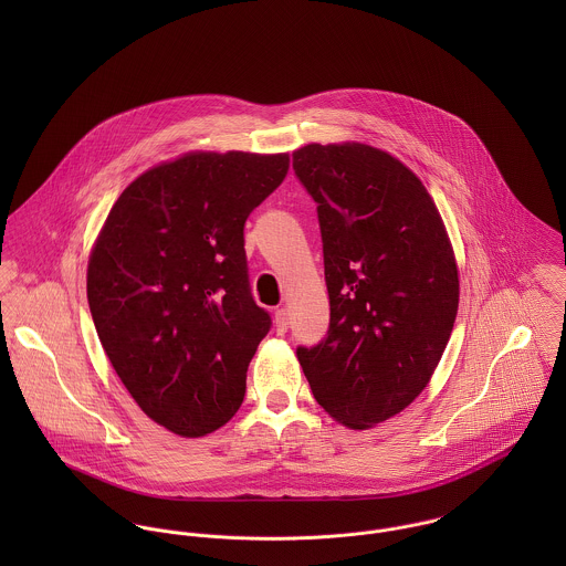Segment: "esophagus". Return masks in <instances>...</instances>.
Wrapping results in <instances>:
<instances>
[{"label":"esophagus","mask_w":566,"mask_h":566,"mask_svg":"<svg viewBox=\"0 0 566 566\" xmlns=\"http://www.w3.org/2000/svg\"><path fill=\"white\" fill-rule=\"evenodd\" d=\"M274 326H276V333H285V331H287V326H290V314H287L285 307H283V310H276V314H274Z\"/></svg>","instance_id":"esophagus-1"}]
</instances>
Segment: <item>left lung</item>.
Masks as SVG:
<instances>
[{
    "mask_svg": "<svg viewBox=\"0 0 566 566\" xmlns=\"http://www.w3.org/2000/svg\"><path fill=\"white\" fill-rule=\"evenodd\" d=\"M294 169L318 202L331 323L298 361L324 411L370 429L431 381L460 305L442 216L420 178L359 142L307 144Z\"/></svg>",
    "mask_w": 566,
    "mask_h": 566,
    "instance_id": "left-lung-1",
    "label": "left lung"
}]
</instances>
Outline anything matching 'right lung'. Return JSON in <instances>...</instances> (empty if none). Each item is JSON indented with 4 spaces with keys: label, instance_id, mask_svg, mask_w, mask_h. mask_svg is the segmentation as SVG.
<instances>
[{
    "label": "right lung",
    "instance_id": "obj_1",
    "mask_svg": "<svg viewBox=\"0 0 566 566\" xmlns=\"http://www.w3.org/2000/svg\"><path fill=\"white\" fill-rule=\"evenodd\" d=\"M290 155L193 150L137 176L108 211L86 298L117 377L167 431L207 436L245 395L270 316L250 296L243 224Z\"/></svg>",
    "mask_w": 566,
    "mask_h": 566
}]
</instances>
